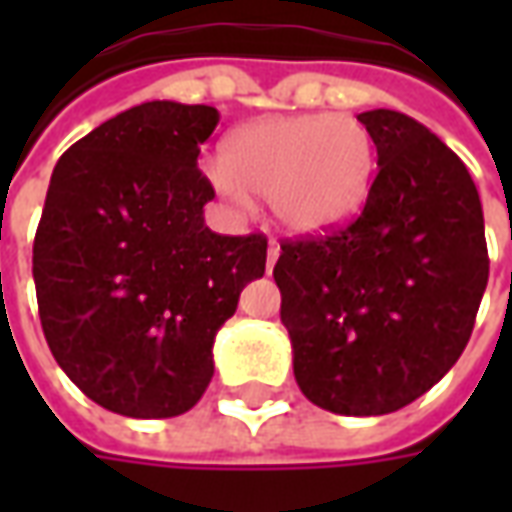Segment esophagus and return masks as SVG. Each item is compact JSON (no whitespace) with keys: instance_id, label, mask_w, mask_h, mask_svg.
<instances>
[{"instance_id":"esophagus-1","label":"esophagus","mask_w":512,"mask_h":512,"mask_svg":"<svg viewBox=\"0 0 512 512\" xmlns=\"http://www.w3.org/2000/svg\"><path fill=\"white\" fill-rule=\"evenodd\" d=\"M277 257H279V244H277V241H268V260H266L268 274L274 271V263H277Z\"/></svg>"}]
</instances>
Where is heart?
<instances>
[{"label":"heart","mask_w":512,"mask_h":512,"mask_svg":"<svg viewBox=\"0 0 512 512\" xmlns=\"http://www.w3.org/2000/svg\"><path fill=\"white\" fill-rule=\"evenodd\" d=\"M373 167V139L356 117H266L227 136L224 158L205 164V178L238 205L268 197L288 233L321 235L359 211Z\"/></svg>","instance_id":"heart-1"}]
</instances>
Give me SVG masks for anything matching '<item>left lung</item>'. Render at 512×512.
Instances as JSON below:
<instances>
[{"label":"left lung","instance_id":"1","mask_svg":"<svg viewBox=\"0 0 512 512\" xmlns=\"http://www.w3.org/2000/svg\"><path fill=\"white\" fill-rule=\"evenodd\" d=\"M378 172L362 213L285 241L274 266L293 376L315 406L378 417L439 384L469 343L488 285L480 194L439 136L362 112Z\"/></svg>","mask_w":512,"mask_h":512}]
</instances>
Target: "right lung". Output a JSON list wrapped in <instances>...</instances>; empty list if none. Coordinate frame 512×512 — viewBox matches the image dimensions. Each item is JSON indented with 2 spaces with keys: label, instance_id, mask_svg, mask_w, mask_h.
<instances>
[{
  "label": "right lung",
  "instance_id": "add662e5",
  "mask_svg": "<svg viewBox=\"0 0 512 512\" xmlns=\"http://www.w3.org/2000/svg\"><path fill=\"white\" fill-rule=\"evenodd\" d=\"M219 112L147 101L106 120L54 167L32 246L43 334L98 406L178 417L213 378V340L266 274V235H219L197 169Z\"/></svg>",
  "mask_w": 512,
  "mask_h": 512
}]
</instances>
